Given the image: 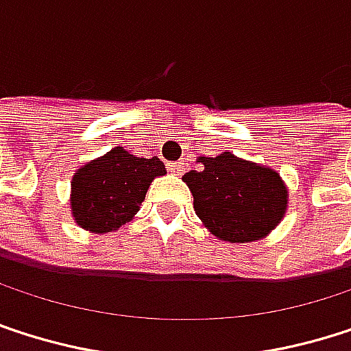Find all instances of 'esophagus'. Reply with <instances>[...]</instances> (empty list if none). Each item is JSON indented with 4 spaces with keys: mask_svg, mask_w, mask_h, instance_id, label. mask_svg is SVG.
I'll return each instance as SVG.
<instances>
[{
    "mask_svg": "<svg viewBox=\"0 0 351 351\" xmlns=\"http://www.w3.org/2000/svg\"><path fill=\"white\" fill-rule=\"evenodd\" d=\"M167 169H169L173 176H182V173H184V169H186V165H184L182 161H176V163H169V165H167Z\"/></svg>",
    "mask_w": 351,
    "mask_h": 351,
    "instance_id": "obj_1",
    "label": "esophagus"
}]
</instances>
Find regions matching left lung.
Listing matches in <instances>:
<instances>
[{
  "label": "left lung",
  "instance_id": "8db88e82",
  "mask_svg": "<svg viewBox=\"0 0 351 351\" xmlns=\"http://www.w3.org/2000/svg\"><path fill=\"white\" fill-rule=\"evenodd\" d=\"M198 163L200 169L182 180L194 196L198 219L217 239L252 243L280 225L288 208V188L276 169L229 151L200 157Z\"/></svg>",
  "mask_w": 351,
  "mask_h": 351
}]
</instances>
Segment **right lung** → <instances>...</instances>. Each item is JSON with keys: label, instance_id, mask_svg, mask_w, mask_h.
<instances>
[{"label": "right lung", "instance_id": "1", "mask_svg": "<svg viewBox=\"0 0 351 351\" xmlns=\"http://www.w3.org/2000/svg\"><path fill=\"white\" fill-rule=\"evenodd\" d=\"M165 173L157 157L145 159L114 147L73 173L69 198L73 221L89 233L118 231L134 219L151 182Z\"/></svg>", "mask_w": 351, "mask_h": 351}]
</instances>
